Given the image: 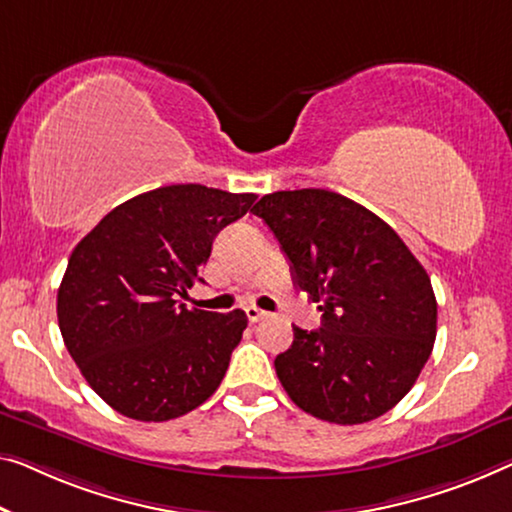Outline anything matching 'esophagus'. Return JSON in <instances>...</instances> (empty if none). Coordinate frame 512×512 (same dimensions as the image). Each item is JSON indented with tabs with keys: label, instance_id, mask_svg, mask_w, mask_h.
<instances>
[{
	"label": "esophagus",
	"instance_id": "34e87169",
	"mask_svg": "<svg viewBox=\"0 0 512 512\" xmlns=\"http://www.w3.org/2000/svg\"><path fill=\"white\" fill-rule=\"evenodd\" d=\"M246 315H248V322H250V324H257V322H262V319L269 317V312L259 310V308H255V305H248Z\"/></svg>",
	"mask_w": 512,
	"mask_h": 512
}]
</instances>
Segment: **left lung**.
<instances>
[{
  "label": "left lung",
  "instance_id": "1",
  "mask_svg": "<svg viewBox=\"0 0 512 512\" xmlns=\"http://www.w3.org/2000/svg\"><path fill=\"white\" fill-rule=\"evenodd\" d=\"M322 310V329L294 326L276 356L282 388L305 414L358 425L393 409L416 384L437 338V299L395 230L345 195L278 190L253 207Z\"/></svg>",
  "mask_w": 512,
  "mask_h": 512
}]
</instances>
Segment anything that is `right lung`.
Listing matches in <instances>:
<instances>
[{
    "label": "right lung",
    "instance_id": "obj_1",
    "mask_svg": "<svg viewBox=\"0 0 512 512\" xmlns=\"http://www.w3.org/2000/svg\"><path fill=\"white\" fill-rule=\"evenodd\" d=\"M255 193L177 183L112 209L68 257L57 294L64 345L114 411L144 423L179 418L223 381L248 317L188 310L213 239Z\"/></svg>",
    "mask_w": 512,
    "mask_h": 512
}]
</instances>
